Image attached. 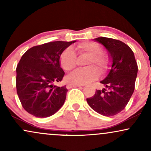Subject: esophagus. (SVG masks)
Here are the masks:
<instances>
[{
  "instance_id": "34e87169",
  "label": "esophagus",
  "mask_w": 151,
  "mask_h": 151,
  "mask_svg": "<svg viewBox=\"0 0 151 151\" xmlns=\"http://www.w3.org/2000/svg\"><path fill=\"white\" fill-rule=\"evenodd\" d=\"M81 86H83V85H67L66 88L70 89V88H71V87H81Z\"/></svg>"
}]
</instances>
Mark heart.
<instances>
[{"label":"heart","mask_w":151,"mask_h":151,"mask_svg":"<svg viewBox=\"0 0 151 151\" xmlns=\"http://www.w3.org/2000/svg\"><path fill=\"white\" fill-rule=\"evenodd\" d=\"M75 49L80 54L90 55L87 59V68L77 69L70 73L66 77L67 83L73 85H84L96 78L99 72L94 66L97 67L101 72L105 71L109 68L110 61L106 55L101 52L102 48L99 45L94 42H84L76 46ZM76 53L71 48H67L63 52L60 57L61 66L66 70H70L76 66Z\"/></svg>","instance_id":"1"}]
</instances>
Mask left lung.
<instances>
[{"instance_id": "8db88e82", "label": "left lung", "mask_w": 151, "mask_h": 151, "mask_svg": "<svg viewBox=\"0 0 151 151\" xmlns=\"http://www.w3.org/2000/svg\"><path fill=\"white\" fill-rule=\"evenodd\" d=\"M94 40L108 50L112 65L109 74L101 81L105 87L96 90L94 95L87 99V101L99 114L113 116L125 108L132 95L138 66L133 51L123 42L106 37Z\"/></svg>"}]
</instances>
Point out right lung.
Returning <instances> with one entry per match:
<instances>
[{
	"mask_svg": "<svg viewBox=\"0 0 151 151\" xmlns=\"http://www.w3.org/2000/svg\"><path fill=\"white\" fill-rule=\"evenodd\" d=\"M76 40L55 41L28 50L16 68V87L22 106L37 118H47L64 104L68 90L53 84L61 81L65 73L59 59Z\"/></svg>",
	"mask_w": 151,
	"mask_h": 151,
	"instance_id": "1",
	"label": "right lung"
}]
</instances>
